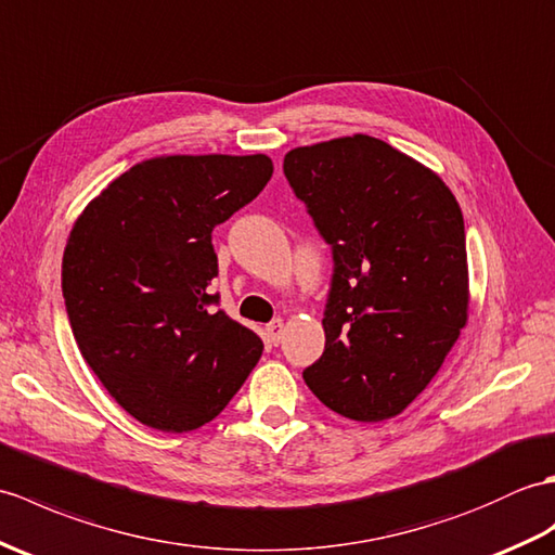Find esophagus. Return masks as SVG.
I'll return each mask as SVG.
<instances>
[{
	"label": "esophagus",
	"mask_w": 555,
	"mask_h": 555,
	"mask_svg": "<svg viewBox=\"0 0 555 555\" xmlns=\"http://www.w3.org/2000/svg\"><path fill=\"white\" fill-rule=\"evenodd\" d=\"M266 332H268V339L278 344L280 337H282V332H285V323H282V320L278 318V320H273V323L266 325Z\"/></svg>",
	"instance_id": "esophagus-1"
}]
</instances>
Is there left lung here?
<instances>
[{"label":"left lung","mask_w":555,"mask_h":555,"mask_svg":"<svg viewBox=\"0 0 555 555\" xmlns=\"http://www.w3.org/2000/svg\"><path fill=\"white\" fill-rule=\"evenodd\" d=\"M282 170L335 261L325 351L306 385L344 417L387 421L433 382L465 327L461 206L437 173L367 134L297 146Z\"/></svg>","instance_id":"obj_1"}]
</instances>
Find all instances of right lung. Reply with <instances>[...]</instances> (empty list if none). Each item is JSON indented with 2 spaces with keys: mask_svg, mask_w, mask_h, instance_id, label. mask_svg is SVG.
I'll return each instance as SVG.
<instances>
[{
  "mask_svg": "<svg viewBox=\"0 0 555 555\" xmlns=\"http://www.w3.org/2000/svg\"><path fill=\"white\" fill-rule=\"evenodd\" d=\"M273 162L158 156L126 170L80 214L61 263L82 359L142 425L190 433L225 409L263 341L208 292L216 225L254 202Z\"/></svg>",
  "mask_w": 555,
  "mask_h": 555,
  "instance_id": "right-lung-1",
  "label": "right lung"
}]
</instances>
